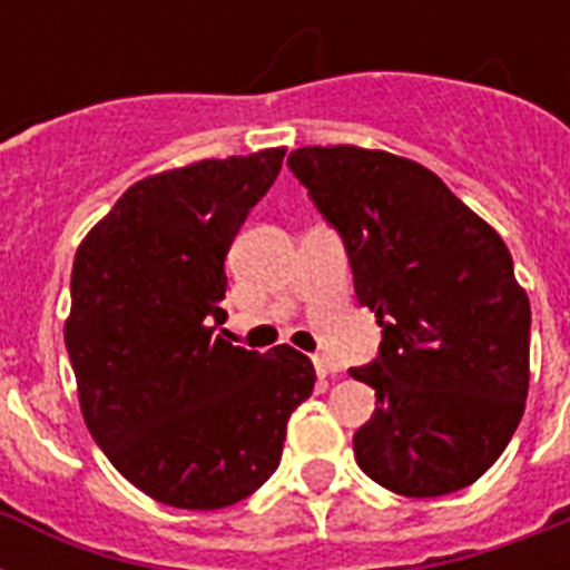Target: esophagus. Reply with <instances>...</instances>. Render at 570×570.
Masks as SVG:
<instances>
[{
  "label": "esophagus",
  "mask_w": 570,
  "mask_h": 570,
  "mask_svg": "<svg viewBox=\"0 0 570 570\" xmlns=\"http://www.w3.org/2000/svg\"><path fill=\"white\" fill-rule=\"evenodd\" d=\"M313 366H316V373H320L322 379H325V375H337L340 373V366L334 364L331 357H325V355L313 357Z\"/></svg>",
  "instance_id": "esophagus-1"
}]
</instances>
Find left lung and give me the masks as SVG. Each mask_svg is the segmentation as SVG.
Masks as SVG:
<instances>
[{
  "label": "left lung",
  "instance_id": "8db88e82",
  "mask_svg": "<svg viewBox=\"0 0 570 570\" xmlns=\"http://www.w3.org/2000/svg\"><path fill=\"white\" fill-rule=\"evenodd\" d=\"M289 171L340 233L375 313V390L355 432L366 476L405 497L473 485L509 446L530 387V298L505 242L423 165L364 147H302Z\"/></svg>",
  "mask_w": 570,
  "mask_h": 570
}]
</instances>
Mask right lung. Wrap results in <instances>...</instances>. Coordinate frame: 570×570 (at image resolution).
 Returning a JSON list of instances; mask_svg holds the SVG:
<instances>
[{
    "label": "right lung",
    "mask_w": 570,
    "mask_h": 570,
    "mask_svg": "<svg viewBox=\"0 0 570 570\" xmlns=\"http://www.w3.org/2000/svg\"><path fill=\"white\" fill-rule=\"evenodd\" d=\"M284 147L204 159L129 186L76 250L65 346L88 432L124 476L174 509L245 500L281 464L311 357L215 334L224 257L281 174Z\"/></svg>",
    "instance_id": "add662e5"
}]
</instances>
